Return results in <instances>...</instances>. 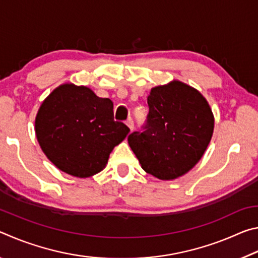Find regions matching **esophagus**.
Segmentation results:
<instances>
[{
    "label": "esophagus",
    "instance_id": "1",
    "mask_svg": "<svg viewBox=\"0 0 258 258\" xmlns=\"http://www.w3.org/2000/svg\"><path fill=\"white\" fill-rule=\"evenodd\" d=\"M126 125L128 126L131 131H133V130H134V121H133V119H132V118H128L127 120H126Z\"/></svg>",
    "mask_w": 258,
    "mask_h": 258
}]
</instances>
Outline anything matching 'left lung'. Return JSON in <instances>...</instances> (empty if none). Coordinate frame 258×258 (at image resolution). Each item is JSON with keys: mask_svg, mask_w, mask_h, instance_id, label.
Segmentation results:
<instances>
[{"mask_svg": "<svg viewBox=\"0 0 258 258\" xmlns=\"http://www.w3.org/2000/svg\"><path fill=\"white\" fill-rule=\"evenodd\" d=\"M149 113L141 131L127 141L147 173L173 180L189 172L211 142L214 117L194 87L178 81L151 90Z\"/></svg>", "mask_w": 258, "mask_h": 258, "instance_id": "left-lung-1", "label": "left lung"}]
</instances>
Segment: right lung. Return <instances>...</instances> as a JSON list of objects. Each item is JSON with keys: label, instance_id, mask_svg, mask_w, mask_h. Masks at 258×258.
<instances>
[{"label": "right lung", "instance_id": "add662e5", "mask_svg": "<svg viewBox=\"0 0 258 258\" xmlns=\"http://www.w3.org/2000/svg\"><path fill=\"white\" fill-rule=\"evenodd\" d=\"M35 131L43 152L56 167L89 177L102 171L130 128L113 120L110 99L97 97L86 86L63 84L43 101Z\"/></svg>", "mask_w": 258, "mask_h": 258}]
</instances>
